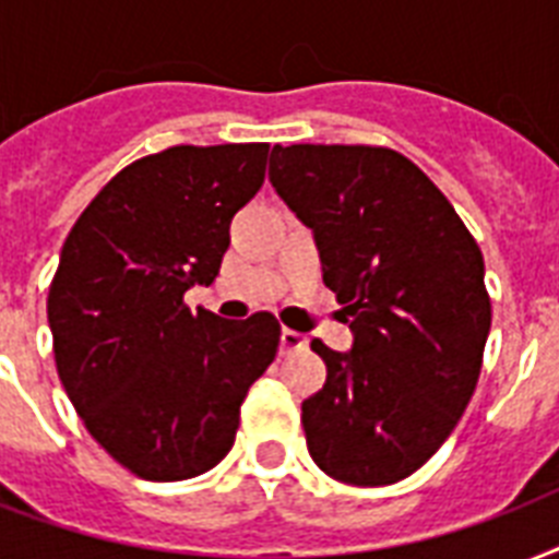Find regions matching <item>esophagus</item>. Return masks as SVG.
Here are the masks:
<instances>
[{"instance_id":"esophagus-1","label":"esophagus","mask_w":559,"mask_h":559,"mask_svg":"<svg viewBox=\"0 0 559 559\" xmlns=\"http://www.w3.org/2000/svg\"><path fill=\"white\" fill-rule=\"evenodd\" d=\"M307 348V340L296 331H281V354H298Z\"/></svg>"}]
</instances>
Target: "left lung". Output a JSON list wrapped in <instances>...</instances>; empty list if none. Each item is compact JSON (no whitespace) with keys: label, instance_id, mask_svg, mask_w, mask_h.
I'll use <instances>...</instances> for the list:
<instances>
[{"label":"left lung","instance_id":"8db88e82","mask_svg":"<svg viewBox=\"0 0 559 559\" xmlns=\"http://www.w3.org/2000/svg\"><path fill=\"white\" fill-rule=\"evenodd\" d=\"M270 182L313 228L324 284L354 331L322 340L328 380L301 403L307 450L345 485H394L464 415L490 333L485 258L450 200L403 153L275 144Z\"/></svg>","mask_w":559,"mask_h":559}]
</instances>
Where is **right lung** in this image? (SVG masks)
Returning <instances> with one entry per match:
<instances>
[{"label":"right lung","instance_id":"add662e5","mask_svg":"<svg viewBox=\"0 0 559 559\" xmlns=\"http://www.w3.org/2000/svg\"><path fill=\"white\" fill-rule=\"evenodd\" d=\"M270 144H177L127 165L66 237L48 287L55 362L74 412L147 481L226 459L246 391L278 354L272 313H191L217 278L228 226L261 191Z\"/></svg>","mask_w":559,"mask_h":559}]
</instances>
